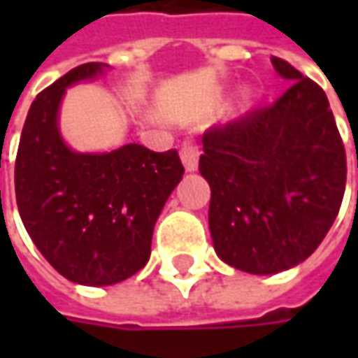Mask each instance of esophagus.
Returning <instances> with one entry per match:
<instances>
[{
	"mask_svg": "<svg viewBox=\"0 0 358 358\" xmlns=\"http://www.w3.org/2000/svg\"><path fill=\"white\" fill-rule=\"evenodd\" d=\"M181 161L187 171H197L199 167V147L197 145L185 143L181 147Z\"/></svg>",
	"mask_w": 358,
	"mask_h": 358,
	"instance_id": "34e87169",
	"label": "esophagus"
}]
</instances>
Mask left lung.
Returning a JSON list of instances; mask_svg holds the SVG:
<instances>
[{
    "label": "left lung",
    "instance_id": "obj_1",
    "mask_svg": "<svg viewBox=\"0 0 358 358\" xmlns=\"http://www.w3.org/2000/svg\"><path fill=\"white\" fill-rule=\"evenodd\" d=\"M291 85L275 103L203 135L209 231L227 265L275 275L303 263L337 219L347 155L324 91L271 57Z\"/></svg>",
    "mask_w": 358,
    "mask_h": 358
}]
</instances>
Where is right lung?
Masks as SVG:
<instances>
[{"instance_id": "right-lung-1", "label": "right lung", "mask_w": 358, "mask_h": 358, "mask_svg": "<svg viewBox=\"0 0 358 358\" xmlns=\"http://www.w3.org/2000/svg\"><path fill=\"white\" fill-rule=\"evenodd\" d=\"M105 67L83 63L35 97L15 159L17 209L35 247L65 279L90 287L115 285L145 267L155 221L185 171L175 149L67 147L59 133L65 90Z\"/></svg>"}]
</instances>
